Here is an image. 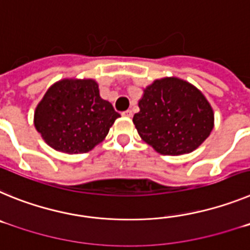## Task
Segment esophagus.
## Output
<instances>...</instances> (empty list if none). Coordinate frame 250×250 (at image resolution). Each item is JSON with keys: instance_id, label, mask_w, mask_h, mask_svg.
I'll list each match as a JSON object with an SVG mask.
<instances>
[{"instance_id": "obj_1", "label": "esophagus", "mask_w": 250, "mask_h": 250, "mask_svg": "<svg viewBox=\"0 0 250 250\" xmlns=\"http://www.w3.org/2000/svg\"><path fill=\"white\" fill-rule=\"evenodd\" d=\"M121 115H123V116H125V118H131L132 111H131V110H126V111H124Z\"/></svg>"}]
</instances>
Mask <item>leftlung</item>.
<instances>
[{"label": "left lung", "mask_w": 250, "mask_h": 250, "mask_svg": "<svg viewBox=\"0 0 250 250\" xmlns=\"http://www.w3.org/2000/svg\"><path fill=\"white\" fill-rule=\"evenodd\" d=\"M132 123L143 140L163 155L189 154L207 140L214 111L203 92L179 77L154 80L139 100Z\"/></svg>", "instance_id": "8db88e82"}]
</instances>
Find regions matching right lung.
<instances>
[{
    "instance_id": "1",
    "label": "right lung",
    "mask_w": 250,
    "mask_h": 250,
    "mask_svg": "<svg viewBox=\"0 0 250 250\" xmlns=\"http://www.w3.org/2000/svg\"><path fill=\"white\" fill-rule=\"evenodd\" d=\"M120 118L100 96L94 79H62L37 104L34 124L46 144L65 154H83L105 140Z\"/></svg>"
}]
</instances>
